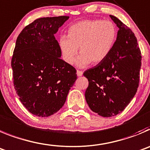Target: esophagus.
Segmentation results:
<instances>
[{
	"label": "esophagus",
	"instance_id": "1",
	"mask_svg": "<svg viewBox=\"0 0 150 150\" xmlns=\"http://www.w3.org/2000/svg\"><path fill=\"white\" fill-rule=\"evenodd\" d=\"M82 74H83V72L81 71H76V75H77L78 76H82Z\"/></svg>",
	"mask_w": 150,
	"mask_h": 150
}]
</instances>
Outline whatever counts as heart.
<instances>
[{
	"label": "heart",
	"instance_id": "b5f03b06",
	"mask_svg": "<svg viewBox=\"0 0 150 150\" xmlns=\"http://www.w3.org/2000/svg\"><path fill=\"white\" fill-rule=\"evenodd\" d=\"M117 38V29L108 21L83 20L73 24L68 30V36L62 35L59 46L62 58L73 64L78 53L76 64L85 68L91 63L103 62L112 52Z\"/></svg>",
	"mask_w": 150,
	"mask_h": 150
}]
</instances>
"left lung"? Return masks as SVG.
Segmentation results:
<instances>
[{"mask_svg":"<svg viewBox=\"0 0 150 150\" xmlns=\"http://www.w3.org/2000/svg\"><path fill=\"white\" fill-rule=\"evenodd\" d=\"M118 27L116 42L108 56L83 74L88 80L86 91L89 108L109 117L125 109L139 84L141 53L134 33L117 18L109 16Z\"/></svg>","mask_w":150,"mask_h":150,"instance_id":"left-lung-1","label":"left lung"}]
</instances>
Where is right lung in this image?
<instances>
[{"mask_svg":"<svg viewBox=\"0 0 150 150\" xmlns=\"http://www.w3.org/2000/svg\"><path fill=\"white\" fill-rule=\"evenodd\" d=\"M68 16L36 19L17 38L11 66L16 93L30 113L49 117L66 101L77 79L76 69L61 59L54 35Z\"/></svg>","mask_w":150,"mask_h":150,"instance_id":"right-lung-1","label":"right lung"}]
</instances>
